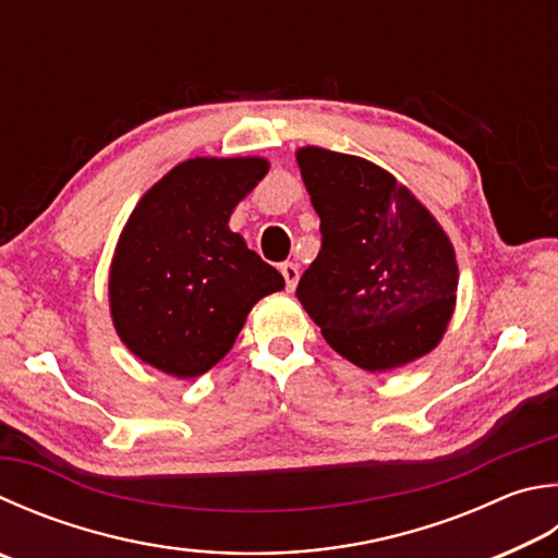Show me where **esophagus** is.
<instances>
[{
  "label": "esophagus",
  "instance_id": "34e87169",
  "mask_svg": "<svg viewBox=\"0 0 558 558\" xmlns=\"http://www.w3.org/2000/svg\"><path fill=\"white\" fill-rule=\"evenodd\" d=\"M280 272H282V278H286L288 290H290V292L295 290V288H298V280H300V268L295 266V263H282Z\"/></svg>",
  "mask_w": 558,
  "mask_h": 558
}]
</instances>
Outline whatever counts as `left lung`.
Here are the masks:
<instances>
[{
    "label": "left lung",
    "instance_id": "left-lung-1",
    "mask_svg": "<svg viewBox=\"0 0 558 558\" xmlns=\"http://www.w3.org/2000/svg\"><path fill=\"white\" fill-rule=\"evenodd\" d=\"M322 251L300 305L329 347L368 373L437 349L456 307L459 263L437 217L388 170L339 150L298 148Z\"/></svg>",
    "mask_w": 558,
    "mask_h": 558
}]
</instances>
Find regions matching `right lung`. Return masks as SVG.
Returning <instances> with one entry per match:
<instances>
[{
	"instance_id": "1",
	"label": "right lung",
	"mask_w": 558,
	"mask_h": 558,
	"mask_svg": "<svg viewBox=\"0 0 558 558\" xmlns=\"http://www.w3.org/2000/svg\"><path fill=\"white\" fill-rule=\"evenodd\" d=\"M260 156H197L146 190L109 266L117 337L148 366L197 378L227 356L258 300L286 288L229 217L266 178Z\"/></svg>"
}]
</instances>
